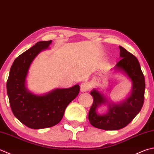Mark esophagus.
Masks as SVG:
<instances>
[{
    "label": "esophagus",
    "mask_w": 154,
    "mask_h": 154,
    "mask_svg": "<svg viewBox=\"0 0 154 154\" xmlns=\"http://www.w3.org/2000/svg\"><path fill=\"white\" fill-rule=\"evenodd\" d=\"M90 89V85L87 82H83L80 85V91L82 92H86Z\"/></svg>",
    "instance_id": "esophagus-1"
}]
</instances>
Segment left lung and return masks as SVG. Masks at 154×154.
Wrapping results in <instances>:
<instances>
[{"label": "left lung", "mask_w": 154, "mask_h": 154, "mask_svg": "<svg viewBox=\"0 0 154 154\" xmlns=\"http://www.w3.org/2000/svg\"><path fill=\"white\" fill-rule=\"evenodd\" d=\"M120 57L116 69L122 70L132 81L131 94L120 104L109 103L107 114L99 115L96 108L102 103L108 102L105 96L98 91L91 92L94 101L88 114V120L93 126L105 130H118L129 124L140 112L144 102L145 78L138 60L135 56L120 46Z\"/></svg>", "instance_id": "obj_1"}]
</instances>
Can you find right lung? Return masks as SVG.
<instances>
[{"label": "right lung", "mask_w": 154, "mask_h": 154, "mask_svg": "<svg viewBox=\"0 0 154 154\" xmlns=\"http://www.w3.org/2000/svg\"><path fill=\"white\" fill-rule=\"evenodd\" d=\"M52 40L38 42L15 59L7 82V94L13 114L32 129L54 126L61 121L67 106L78 96L79 85L56 89L45 96L30 92L25 86L28 70L40 52L48 48Z\"/></svg>", "instance_id": "1"}]
</instances>
